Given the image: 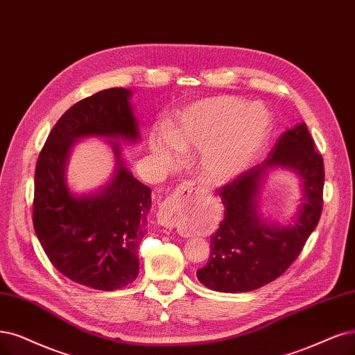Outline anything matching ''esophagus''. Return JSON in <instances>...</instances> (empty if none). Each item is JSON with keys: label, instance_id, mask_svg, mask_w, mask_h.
I'll use <instances>...</instances> for the list:
<instances>
[{"label": "esophagus", "instance_id": "1", "mask_svg": "<svg viewBox=\"0 0 355 355\" xmlns=\"http://www.w3.org/2000/svg\"><path fill=\"white\" fill-rule=\"evenodd\" d=\"M194 191V184L190 181L182 182L181 186H178L175 191L162 203L159 212H157V225L164 228H173L178 211H181V207L187 203Z\"/></svg>", "mask_w": 355, "mask_h": 355}]
</instances>
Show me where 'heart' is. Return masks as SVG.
Listing matches in <instances>:
<instances>
[{
	"instance_id": "obj_1",
	"label": "heart",
	"mask_w": 355,
	"mask_h": 355,
	"mask_svg": "<svg viewBox=\"0 0 355 355\" xmlns=\"http://www.w3.org/2000/svg\"><path fill=\"white\" fill-rule=\"evenodd\" d=\"M270 131V115L257 103L235 96H212L182 110L169 136L150 139L155 155L173 165L175 150L202 152L205 180L222 184L240 175L263 146Z\"/></svg>"
}]
</instances>
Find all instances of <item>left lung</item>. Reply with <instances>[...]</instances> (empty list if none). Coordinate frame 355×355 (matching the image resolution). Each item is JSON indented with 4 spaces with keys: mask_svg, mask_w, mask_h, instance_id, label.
<instances>
[{
    "mask_svg": "<svg viewBox=\"0 0 355 355\" xmlns=\"http://www.w3.org/2000/svg\"><path fill=\"white\" fill-rule=\"evenodd\" d=\"M288 170L300 181L302 203L292 219L281 225L259 209V190L272 170ZM322 156L306 123L284 131L266 159L222 187L224 219L211 237V256L198 270L209 290L247 293L257 290L291 266L316 228L323 205Z\"/></svg>",
    "mask_w": 355,
    "mask_h": 355,
    "instance_id": "obj_1",
    "label": "left lung"
}]
</instances>
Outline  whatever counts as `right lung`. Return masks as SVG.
Here are the masks:
<instances>
[{"mask_svg":"<svg viewBox=\"0 0 355 355\" xmlns=\"http://www.w3.org/2000/svg\"><path fill=\"white\" fill-rule=\"evenodd\" d=\"M133 92L112 87L77 102L57 121L35 171L33 227L51 263L69 279L114 291L139 275V244L146 235L152 190L130 173L121 141L139 143ZM107 140L116 166L112 180L87 193L67 181L71 150L82 138Z\"/></svg>","mask_w":355,"mask_h":355,"instance_id":"add662e5","label":"right lung"}]
</instances>
